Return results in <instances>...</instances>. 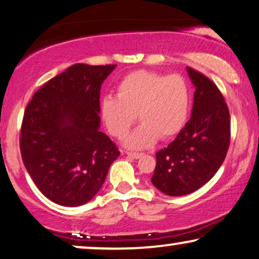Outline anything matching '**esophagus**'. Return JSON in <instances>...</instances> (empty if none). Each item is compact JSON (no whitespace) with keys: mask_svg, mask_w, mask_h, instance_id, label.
<instances>
[{"mask_svg":"<svg viewBox=\"0 0 259 259\" xmlns=\"http://www.w3.org/2000/svg\"><path fill=\"white\" fill-rule=\"evenodd\" d=\"M126 155L129 156V158H133V159H140V158H142L145 154H143V153H135V152H126Z\"/></svg>","mask_w":259,"mask_h":259,"instance_id":"esophagus-1","label":"esophagus"}]
</instances>
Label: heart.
Listing matches in <instances>:
<instances>
[{
	"label": "heart",
	"instance_id": "b5f03b06",
	"mask_svg": "<svg viewBox=\"0 0 259 259\" xmlns=\"http://www.w3.org/2000/svg\"><path fill=\"white\" fill-rule=\"evenodd\" d=\"M191 97L186 81L179 75L149 70L127 74L117 86V97L106 96L100 116L107 132L122 139L136 122L142 124L124 141L133 149H145L159 139H171L188 122Z\"/></svg>",
	"mask_w": 259,
	"mask_h": 259
}]
</instances>
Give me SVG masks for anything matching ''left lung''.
I'll return each instance as SVG.
<instances>
[{
	"instance_id": "obj_1",
	"label": "left lung",
	"mask_w": 259,
	"mask_h": 259,
	"mask_svg": "<svg viewBox=\"0 0 259 259\" xmlns=\"http://www.w3.org/2000/svg\"><path fill=\"white\" fill-rule=\"evenodd\" d=\"M195 86L191 118L173 142L156 153L152 183L168 196L189 195L214 177L230 147V111L217 84L186 68Z\"/></svg>"
}]
</instances>
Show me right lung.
<instances>
[{
    "label": "right lung",
    "mask_w": 259,
    "mask_h": 259,
    "mask_svg": "<svg viewBox=\"0 0 259 259\" xmlns=\"http://www.w3.org/2000/svg\"><path fill=\"white\" fill-rule=\"evenodd\" d=\"M74 64L35 92L24 113L20 150L32 181L64 207L90 202L119 150L100 132V88L116 68Z\"/></svg>",
    "instance_id": "add662e5"
}]
</instances>
